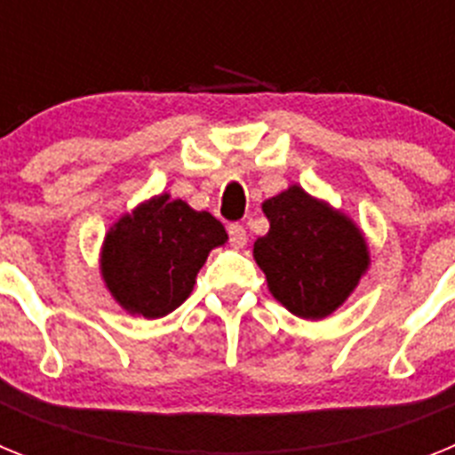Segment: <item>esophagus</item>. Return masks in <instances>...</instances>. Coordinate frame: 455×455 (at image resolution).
<instances>
[{
    "mask_svg": "<svg viewBox=\"0 0 455 455\" xmlns=\"http://www.w3.org/2000/svg\"><path fill=\"white\" fill-rule=\"evenodd\" d=\"M228 235H230L232 248H243V246H246L248 235H246V228H243V225L232 223L230 228H228Z\"/></svg>",
    "mask_w": 455,
    "mask_h": 455,
    "instance_id": "esophagus-1",
    "label": "esophagus"
}]
</instances>
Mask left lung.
Wrapping results in <instances>:
<instances>
[{"instance_id": "1", "label": "left lung", "mask_w": 455, "mask_h": 455, "mask_svg": "<svg viewBox=\"0 0 455 455\" xmlns=\"http://www.w3.org/2000/svg\"><path fill=\"white\" fill-rule=\"evenodd\" d=\"M262 212L271 228L255 241L252 257L271 296L300 319L331 316L371 264L360 225L299 184L264 200Z\"/></svg>"}]
</instances>
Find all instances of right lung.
Here are the masks:
<instances>
[{
	"label": "right lung",
	"instance_id": "right-lung-1",
	"mask_svg": "<svg viewBox=\"0 0 455 455\" xmlns=\"http://www.w3.org/2000/svg\"><path fill=\"white\" fill-rule=\"evenodd\" d=\"M225 241L228 232L209 212H196L171 193L152 196L104 235V287L127 315L166 316L191 296L209 252Z\"/></svg>",
	"mask_w": 455,
	"mask_h": 455
}]
</instances>
